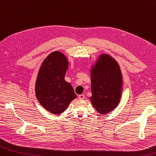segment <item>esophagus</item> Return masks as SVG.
Masks as SVG:
<instances>
[{"mask_svg":"<svg viewBox=\"0 0 156 156\" xmlns=\"http://www.w3.org/2000/svg\"><path fill=\"white\" fill-rule=\"evenodd\" d=\"M78 98H79L80 100H83V99H84V98H85V96H84V94H80V95H79V96H78Z\"/></svg>","mask_w":156,"mask_h":156,"instance_id":"34e87169","label":"esophagus"}]
</instances>
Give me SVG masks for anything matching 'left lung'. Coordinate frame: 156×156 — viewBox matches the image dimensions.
I'll return each mask as SVG.
<instances>
[{"label": "left lung", "instance_id": "8db88e82", "mask_svg": "<svg viewBox=\"0 0 156 156\" xmlns=\"http://www.w3.org/2000/svg\"><path fill=\"white\" fill-rule=\"evenodd\" d=\"M92 96L96 111L106 114L113 111L121 99L123 79L120 68L114 58L102 54L90 70Z\"/></svg>", "mask_w": 156, "mask_h": 156}]
</instances>
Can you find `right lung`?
Segmentation results:
<instances>
[{
    "mask_svg": "<svg viewBox=\"0 0 156 156\" xmlns=\"http://www.w3.org/2000/svg\"><path fill=\"white\" fill-rule=\"evenodd\" d=\"M68 65L63 53H50L42 62L36 80V97L43 108L54 114L62 113L76 98L72 85L64 80Z\"/></svg>",
    "mask_w": 156,
    "mask_h": 156,
    "instance_id": "1",
    "label": "right lung"
}]
</instances>
